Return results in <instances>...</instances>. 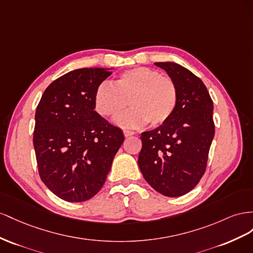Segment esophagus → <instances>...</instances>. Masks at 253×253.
<instances>
[{
  "mask_svg": "<svg viewBox=\"0 0 253 253\" xmlns=\"http://www.w3.org/2000/svg\"><path fill=\"white\" fill-rule=\"evenodd\" d=\"M123 132H124V135H125V136H130V135H133V134L135 133L134 131H131V130H126V129H125V130L123 131Z\"/></svg>",
  "mask_w": 253,
  "mask_h": 253,
  "instance_id": "34e87169",
  "label": "esophagus"
}]
</instances>
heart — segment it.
I'll use <instances>...</instances> for the list:
<instances>
[{
    "instance_id": "1",
    "label": "heart",
    "mask_w": 253,
    "mask_h": 253,
    "mask_svg": "<svg viewBox=\"0 0 253 253\" xmlns=\"http://www.w3.org/2000/svg\"><path fill=\"white\" fill-rule=\"evenodd\" d=\"M178 100V88L170 77L144 67L123 72L115 85L104 82L95 92V108L102 117L120 113L129 105L132 110L115 122L130 127L146 123L151 127L164 125L174 115Z\"/></svg>"
}]
</instances>
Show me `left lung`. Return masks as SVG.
<instances>
[{
  "label": "left lung",
  "mask_w": 253,
  "mask_h": 253,
  "mask_svg": "<svg viewBox=\"0 0 253 253\" xmlns=\"http://www.w3.org/2000/svg\"><path fill=\"white\" fill-rule=\"evenodd\" d=\"M178 88L177 109L170 120L141 134L138 163L157 192L178 197L192 191L204 176L215 126L213 102L203 81L174 62H156Z\"/></svg>",
  "instance_id": "8db88e82"
}]
</instances>
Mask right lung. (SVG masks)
<instances>
[{
    "label": "right lung",
    "mask_w": 253,
    "mask_h": 253,
    "mask_svg": "<svg viewBox=\"0 0 253 253\" xmlns=\"http://www.w3.org/2000/svg\"><path fill=\"white\" fill-rule=\"evenodd\" d=\"M112 72L71 71L50 84L37 106L34 147L40 178L56 196L82 203L102 189L122 129L94 111L95 92Z\"/></svg>",
    "instance_id": "obj_1"
}]
</instances>
